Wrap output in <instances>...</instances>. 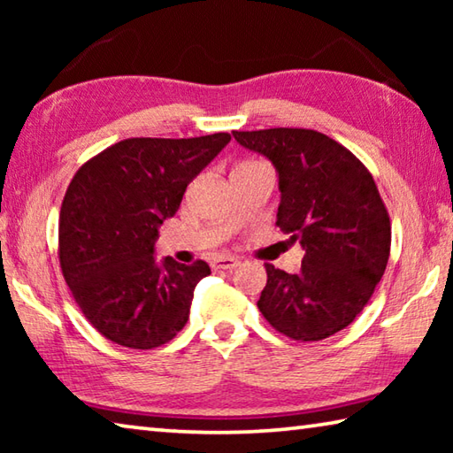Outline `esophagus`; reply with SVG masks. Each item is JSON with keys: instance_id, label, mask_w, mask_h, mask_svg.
Returning a JSON list of instances; mask_svg holds the SVG:
<instances>
[{"instance_id": "esophagus-1", "label": "esophagus", "mask_w": 453, "mask_h": 453, "mask_svg": "<svg viewBox=\"0 0 453 453\" xmlns=\"http://www.w3.org/2000/svg\"><path fill=\"white\" fill-rule=\"evenodd\" d=\"M240 265V259L234 257V256H219L213 259L211 267L213 270H234V267Z\"/></svg>"}]
</instances>
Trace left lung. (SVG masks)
<instances>
[{
    "label": "left lung",
    "mask_w": 453,
    "mask_h": 453,
    "mask_svg": "<svg viewBox=\"0 0 453 453\" xmlns=\"http://www.w3.org/2000/svg\"><path fill=\"white\" fill-rule=\"evenodd\" d=\"M280 175L278 227L303 248L302 272L265 264L257 308L296 342H319L348 327L386 272L392 224L367 167L342 143L303 127L234 132Z\"/></svg>",
    "instance_id": "left-lung-1"
}]
</instances>
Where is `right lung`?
<instances>
[{"mask_svg": "<svg viewBox=\"0 0 453 453\" xmlns=\"http://www.w3.org/2000/svg\"><path fill=\"white\" fill-rule=\"evenodd\" d=\"M232 140L129 137L88 159L59 211V265L75 303L118 346L153 349L189 319L210 265L153 257L157 227L180 210L188 183Z\"/></svg>", "mask_w": 453, "mask_h": 453, "instance_id": "add662e5", "label": "right lung"}]
</instances>
